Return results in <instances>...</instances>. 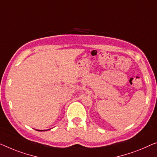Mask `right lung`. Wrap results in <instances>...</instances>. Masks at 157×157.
I'll return each mask as SVG.
<instances>
[{"mask_svg": "<svg viewBox=\"0 0 157 157\" xmlns=\"http://www.w3.org/2000/svg\"><path fill=\"white\" fill-rule=\"evenodd\" d=\"M37 131H43V130H37ZM44 131V130H43ZM45 131H46V130H45Z\"/></svg>", "mask_w": 157, "mask_h": 157, "instance_id": "right-lung-1", "label": "right lung"}]
</instances>
